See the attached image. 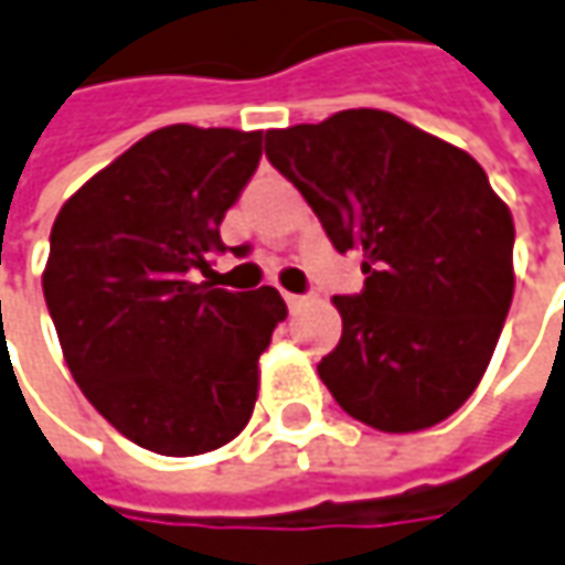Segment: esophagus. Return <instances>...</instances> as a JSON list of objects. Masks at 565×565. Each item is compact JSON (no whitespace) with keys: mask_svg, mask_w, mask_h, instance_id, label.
Returning <instances> with one entry per match:
<instances>
[{"mask_svg":"<svg viewBox=\"0 0 565 565\" xmlns=\"http://www.w3.org/2000/svg\"><path fill=\"white\" fill-rule=\"evenodd\" d=\"M284 303L290 309H300L307 303V297H300V294H284Z\"/></svg>","mask_w":565,"mask_h":565,"instance_id":"obj_1","label":"esophagus"}]
</instances>
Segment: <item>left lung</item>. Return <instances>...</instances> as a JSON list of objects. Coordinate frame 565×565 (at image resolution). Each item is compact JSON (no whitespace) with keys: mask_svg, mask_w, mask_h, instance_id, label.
<instances>
[{"mask_svg":"<svg viewBox=\"0 0 565 565\" xmlns=\"http://www.w3.org/2000/svg\"><path fill=\"white\" fill-rule=\"evenodd\" d=\"M265 154L366 284L334 297L319 363L334 402L382 433L436 427L471 398L515 290V224L468 151L385 110L265 132Z\"/></svg>","mask_w":565,"mask_h":565,"instance_id":"8db88e82","label":"left lung"}]
</instances>
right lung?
<instances>
[{
    "label": "right lung",
    "instance_id": "obj_1",
    "mask_svg": "<svg viewBox=\"0 0 565 565\" xmlns=\"http://www.w3.org/2000/svg\"><path fill=\"white\" fill-rule=\"evenodd\" d=\"M262 132L163 126L62 205L43 297L62 356L113 427L158 455H202L249 424L258 356L287 307L275 287L234 294L199 271L256 173ZM243 253V249H236Z\"/></svg>",
    "mask_w": 565,
    "mask_h": 565
}]
</instances>
